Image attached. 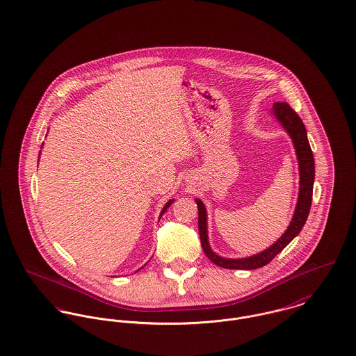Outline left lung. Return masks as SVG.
<instances>
[{
    "mask_svg": "<svg viewBox=\"0 0 356 356\" xmlns=\"http://www.w3.org/2000/svg\"><path fill=\"white\" fill-rule=\"evenodd\" d=\"M273 115L276 119L281 122L284 129L291 136L296 157L299 162V197L296 209L292 217V221L288 227V229L284 232V235L277 240L273 245L266 248L265 251L255 254L252 257L240 258V259H228L217 255L211 251L207 240V214L206 207L200 199H195L197 204V229L200 236V244L206 254V257L216 264L220 268L224 269H241V270H252L262 268L268 265L277 254H280L292 240L293 237L298 236L302 228L305 227L310 207L313 200V186H314V176H316V165H314V157L313 152L307 139L306 127L302 119L298 116V113L286 104V102H276L273 104Z\"/></svg>",
    "mask_w": 356,
    "mask_h": 356,
    "instance_id": "8db88e82",
    "label": "left lung"
}]
</instances>
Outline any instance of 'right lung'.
I'll return each instance as SVG.
<instances>
[{"instance_id": "add662e5", "label": "right lung", "mask_w": 356, "mask_h": 356, "mask_svg": "<svg viewBox=\"0 0 356 356\" xmlns=\"http://www.w3.org/2000/svg\"><path fill=\"white\" fill-rule=\"evenodd\" d=\"M173 202H175V199H170V200H169V202H168V203H166V204H165V206H163V209H162V210H161V214H159V218H161V216H162V214H163V213H165V211H166V209H168V207H169V206H170V204H172V203H173Z\"/></svg>"}]
</instances>
